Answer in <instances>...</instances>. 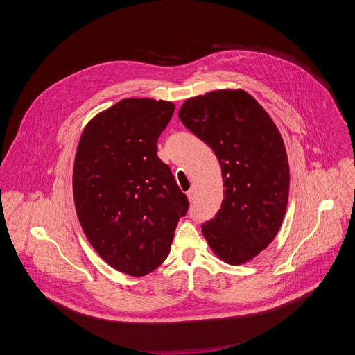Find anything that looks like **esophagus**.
Wrapping results in <instances>:
<instances>
[{"label":"esophagus","instance_id":"esophagus-1","mask_svg":"<svg viewBox=\"0 0 355 355\" xmlns=\"http://www.w3.org/2000/svg\"><path fill=\"white\" fill-rule=\"evenodd\" d=\"M187 196H188L189 200H193V199H195V189L191 188V189L187 192Z\"/></svg>","mask_w":355,"mask_h":355}]
</instances>
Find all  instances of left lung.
Wrapping results in <instances>:
<instances>
[{
    "label": "left lung",
    "mask_w": 355,
    "mask_h": 355,
    "mask_svg": "<svg viewBox=\"0 0 355 355\" xmlns=\"http://www.w3.org/2000/svg\"><path fill=\"white\" fill-rule=\"evenodd\" d=\"M178 116L222 167L225 198L202 233L227 264L254 259L277 236L288 204L289 166L279 130L243 89L189 98Z\"/></svg>",
    "instance_id": "8db88e82"
}]
</instances>
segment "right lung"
Instances as JSON below:
<instances>
[{"mask_svg":"<svg viewBox=\"0 0 355 355\" xmlns=\"http://www.w3.org/2000/svg\"><path fill=\"white\" fill-rule=\"evenodd\" d=\"M174 104L126 98L85 126L74 160L73 193L81 227L115 270L141 277L168 256L188 198L157 156Z\"/></svg>","mask_w":355,"mask_h":355,"instance_id":"1","label":"right lung"}]
</instances>
